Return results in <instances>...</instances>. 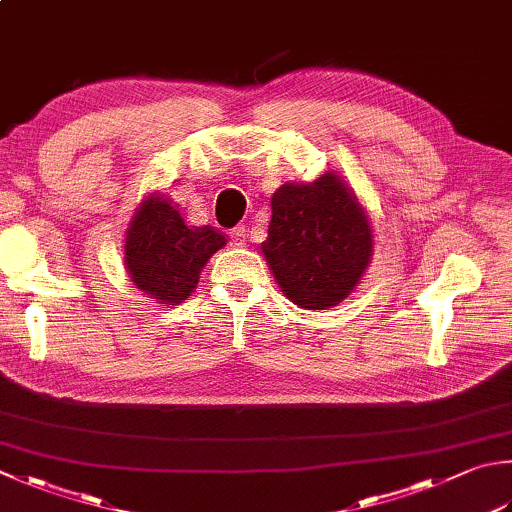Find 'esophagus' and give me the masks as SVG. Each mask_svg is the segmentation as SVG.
Segmentation results:
<instances>
[{
  "mask_svg": "<svg viewBox=\"0 0 512 512\" xmlns=\"http://www.w3.org/2000/svg\"><path fill=\"white\" fill-rule=\"evenodd\" d=\"M229 238H231V245L243 247L247 243V229L243 225H238L229 231Z\"/></svg>",
  "mask_w": 512,
  "mask_h": 512,
  "instance_id": "34e87169",
  "label": "esophagus"
}]
</instances>
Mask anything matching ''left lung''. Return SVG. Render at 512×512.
<instances>
[{
  "label": "left lung",
  "instance_id": "obj_1",
  "mask_svg": "<svg viewBox=\"0 0 512 512\" xmlns=\"http://www.w3.org/2000/svg\"><path fill=\"white\" fill-rule=\"evenodd\" d=\"M260 249L289 301L327 310L352 294L368 269L372 227L352 189L330 171L276 189Z\"/></svg>",
  "mask_w": 512,
  "mask_h": 512
}]
</instances>
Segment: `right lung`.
Instances as JSON below:
<instances>
[{
	"mask_svg": "<svg viewBox=\"0 0 512 512\" xmlns=\"http://www.w3.org/2000/svg\"><path fill=\"white\" fill-rule=\"evenodd\" d=\"M225 245L227 238L218 229L187 227L171 200L149 194L129 223L124 267L140 292L176 305L191 296L202 267Z\"/></svg>",
	"mask_w": 512,
	"mask_h": 512,
	"instance_id": "1",
	"label": "right lung"
}]
</instances>
